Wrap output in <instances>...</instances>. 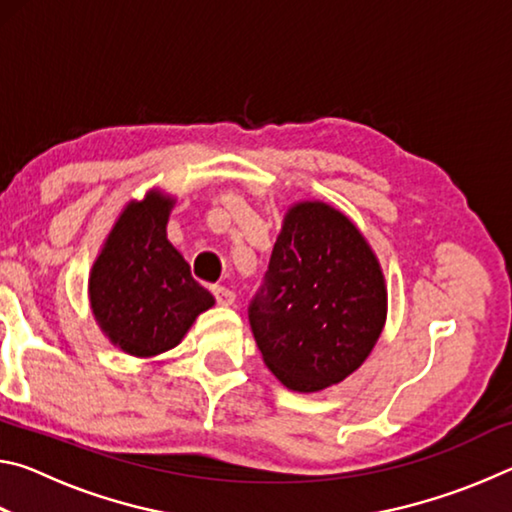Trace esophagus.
<instances>
[{"label":"esophagus","instance_id":"esophagus-1","mask_svg":"<svg viewBox=\"0 0 512 512\" xmlns=\"http://www.w3.org/2000/svg\"><path fill=\"white\" fill-rule=\"evenodd\" d=\"M212 293H214L216 305H221V307L235 305V293H232L230 289H225V287H212Z\"/></svg>","mask_w":512,"mask_h":512}]
</instances>
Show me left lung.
Here are the masks:
<instances>
[{
  "mask_svg": "<svg viewBox=\"0 0 512 512\" xmlns=\"http://www.w3.org/2000/svg\"><path fill=\"white\" fill-rule=\"evenodd\" d=\"M248 320L266 366L291 391H323L366 361L386 320V289L348 216L325 203L291 207Z\"/></svg>",
  "mask_w": 512,
  "mask_h": 512,
  "instance_id": "left-lung-1",
  "label": "left lung"
}]
</instances>
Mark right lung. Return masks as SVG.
Returning <instances> with one entry per match:
<instances>
[{"label": "right lung", "mask_w": 512, "mask_h": 512, "mask_svg": "<svg viewBox=\"0 0 512 512\" xmlns=\"http://www.w3.org/2000/svg\"><path fill=\"white\" fill-rule=\"evenodd\" d=\"M173 201L158 192L131 203L90 273V302L108 339L133 357H155L183 341L201 311L214 305L189 264L169 244Z\"/></svg>", "instance_id": "add662e5"}]
</instances>
